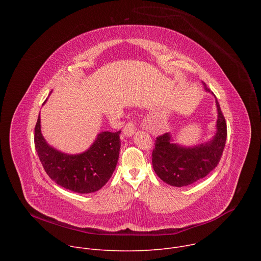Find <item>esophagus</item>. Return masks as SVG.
<instances>
[{
  "mask_svg": "<svg viewBox=\"0 0 261 261\" xmlns=\"http://www.w3.org/2000/svg\"><path fill=\"white\" fill-rule=\"evenodd\" d=\"M135 131H136V129H135V125H134V123H133V122H129V123H127V124H126V126L124 127V130H123L124 135H125V136H127V137L132 136V135L134 134V132H135Z\"/></svg>",
  "mask_w": 261,
  "mask_h": 261,
  "instance_id": "34e87169",
  "label": "esophagus"
}]
</instances>
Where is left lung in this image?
Masks as SVG:
<instances>
[{
    "label": "left lung",
    "instance_id": "obj_1",
    "mask_svg": "<svg viewBox=\"0 0 261 261\" xmlns=\"http://www.w3.org/2000/svg\"><path fill=\"white\" fill-rule=\"evenodd\" d=\"M204 90L216 99L218 119L216 133L206 142L185 146L173 142L170 133L158 136L152 154L153 168L157 175L173 187H184L206 176L219 163L224 150L227 127L219 102L213 92L201 82Z\"/></svg>",
    "mask_w": 261,
    "mask_h": 261
}]
</instances>
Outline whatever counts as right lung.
Listing matches in <instances>:
<instances>
[{
  "label": "right lung",
  "mask_w": 261,
  "mask_h": 261,
  "mask_svg": "<svg viewBox=\"0 0 261 261\" xmlns=\"http://www.w3.org/2000/svg\"><path fill=\"white\" fill-rule=\"evenodd\" d=\"M120 134L121 131L100 132L87 151L66 154L44 139L39 114L34 141L43 168L53 180L70 191L88 194L100 190L113 175L119 160Z\"/></svg>",
  "instance_id": "1"
}]
</instances>
